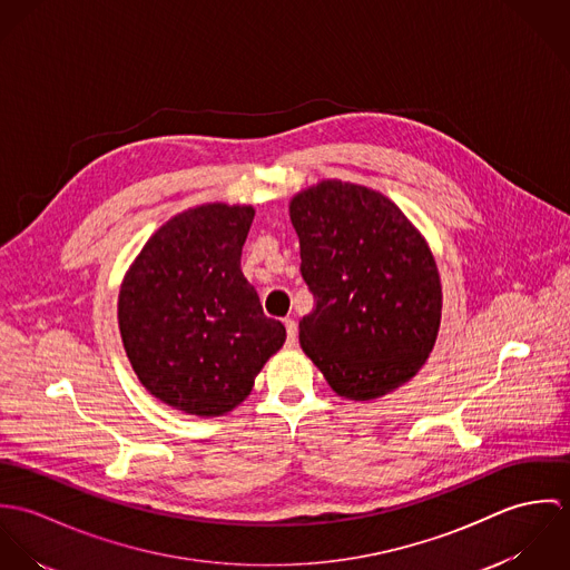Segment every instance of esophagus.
Masks as SVG:
<instances>
[{
	"mask_svg": "<svg viewBox=\"0 0 570 570\" xmlns=\"http://www.w3.org/2000/svg\"><path fill=\"white\" fill-rule=\"evenodd\" d=\"M285 328H287V346H296L298 340V325L294 318H285Z\"/></svg>",
	"mask_w": 570,
	"mask_h": 570,
	"instance_id": "34e87169",
	"label": "esophagus"
}]
</instances>
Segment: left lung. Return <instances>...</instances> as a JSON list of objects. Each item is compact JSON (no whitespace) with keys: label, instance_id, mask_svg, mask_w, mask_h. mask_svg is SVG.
<instances>
[{"label":"left lung","instance_id":"1","mask_svg":"<svg viewBox=\"0 0 570 570\" xmlns=\"http://www.w3.org/2000/svg\"><path fill=\"white\" fill-rule=\"evenodd\" d=\"M314 309L301 346L346 400H377L416 375L441 323L436 263L384 195L321 181L289 206Z\"/></svg>","mask_w":570,"mask_h":570}]
</instances>
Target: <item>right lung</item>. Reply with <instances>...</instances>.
<instances>
[{"instance_id":"right-lung-1","label":"right lung","mask_w":570,"mask_h":570,"mask_svg":"<svg viewBox=\"0 0 570 570\" xmlns=\"http://www.w3.org/2000/svg\"><path fill=\"white\" fill-rule=\"evenodd\" d=\"M254 210L208 204L173 217L147 242L118 298L127 357L164 404L217 416L242 404L285 342L242 272Z\"/></svg>"}]
</instances>
